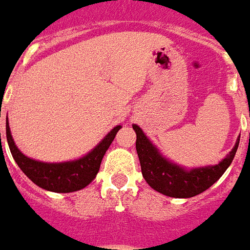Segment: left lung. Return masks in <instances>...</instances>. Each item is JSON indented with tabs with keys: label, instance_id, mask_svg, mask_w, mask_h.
<instances>
[{
	"label": "left lung",
	"instance_id": "8db88e82",
	"mask_svg": "<svg viewBox=\"0 0 250 250\" xmlns=\"http://www.w3.org/2000/svg\"><path fill=\"white\" fill-rule=\"evenodd\" d=\"M133 129L137 135L136 150L145 180L159 193L174 198H190L208 189L230 167L240 141L239 137L234 148L219 164L187 170L165 159L137 125H133Z\"/></svg>",
	"mask_w": 250,
	"mask_h": 250
}]
</instances>
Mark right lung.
<instances>
[{"mask_svg": "<svg viewBox=\"0 0 250 250\" xmlns=\"http://www.w3.org/2000/svg\"><path fill=\"white\" fill-rule=\"evenodd\" d=\"M121 128V125L114 127L89 154L67 163H43L25 156L15 145L8 121H6V137L16 164L33 183L50 192L70 193L83 189L93 182L99 171L103 156Z\"/></svg>", "mask_w": 250, "mask_h": 250, "instance_id": "1", "label": "right lung"}]
</instances>
